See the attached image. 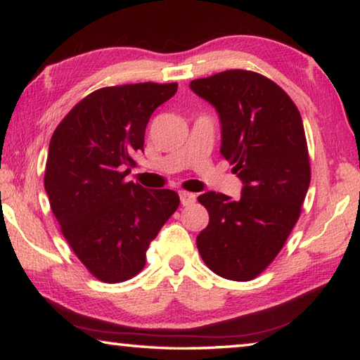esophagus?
I'll list each match as a JSON object with an SVG mask.
<instances>
[{"label": "esophagus", "instance_id": "1", "mask_svg": "<svg viewBox=\"0 0 360 360\" xmlns=\"http://www.w3.org/2000/svg\"><path fill=\"white\" fill-rule=\"evenodd\" d=\"M179 198H181V205L182 206H188V205L195 203V200H197V195L182 191V192H179Z\"/></svg>", "mask_w": 360, "mask_h": 360}]
</instances>
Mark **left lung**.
I'll use <instances>...</instances> for the list:
<instances>
[{"instance_id":"8db88e82","label":"left lung","mask_w":360,"mask_h":360,"mask_svg":"<svg viewBox=\"0 0 360 360\" xmlns=\"http://www.w3.org/2000/svg\"><path fill=\"white\" fill-rule=\"evenodd\" d=\"M191 89L216 108L221 154L243 181L240 200L200 195L210 214L197 248L210 270L251 281L275 260L302 212L311 169L302 115L270 79L229 70L195 79Z\"/></svg>"}]
</instances>
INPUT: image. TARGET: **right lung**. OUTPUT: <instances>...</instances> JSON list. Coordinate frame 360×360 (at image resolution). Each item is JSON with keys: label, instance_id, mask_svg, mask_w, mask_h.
<instances>
[{"label": "right lung", "instance_id": "obj_1", "mask_svg": "<svg viewBox=\"0 0 360 360\" xmlns=\"http://www.w3.org/2000/svg\"><path fill=\"white\" fill-rule=\"evenodd\" d=\"M176 90V82L98 89L51 138L44 173L51 210L72 252L103 283L136 276L150 241L179 206L174 191L125 181L152 112Z\"/></svg>", "mask_w": 360, "mask_h": 360}]
</instances>
